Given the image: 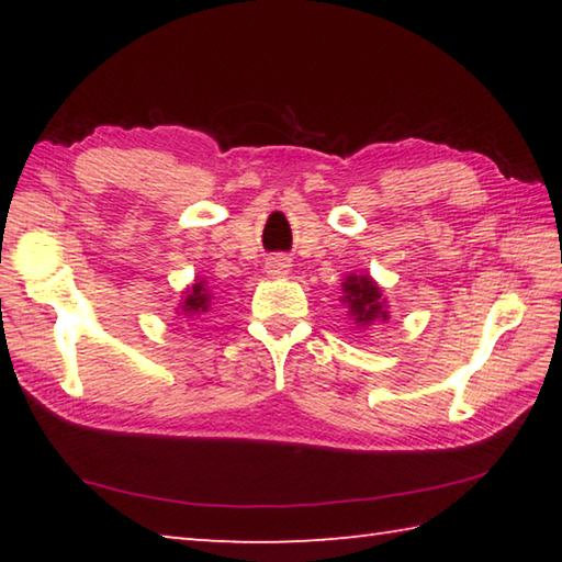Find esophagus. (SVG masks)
Listing matches in <instances>:
<instances>
[{"label": "esophagus", "instance_id": "esophagus-1", "mask_svg": "<svg viewBox=\"0 0 562 562\" xmlns=\"http://www.w3.org/2000/svg\"><path fill=\"white\" fill-rule=\"evenodd\" d=\"M290 260L282 258V255H272V258L265 260V272L272 274V278H282V274L290 272Z\"/></svg>", "mask_w": 562, "mask_h": 562}]
</instances>
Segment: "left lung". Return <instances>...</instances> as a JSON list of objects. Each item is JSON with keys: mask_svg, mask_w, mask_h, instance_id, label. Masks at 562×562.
I'll return each mask as SVG.
<instances>
[{"mask_svg": "<svg viewBox=\"0 0 562 562\" xmlns=\"http://www.w3.org/2000/svg\"><path fill=\"white\" fill-rule=\"evenodd\" d=\"M341 290H345L341 302L347 304L351 319H355L359 327H369L374 325V322L389 319L382 288H379L369 274H349V278L341 282Z\"/></svg>", "mask_w": 562, "mask_h": 562, "instance_id": "1", "label": "left lung"}]
</instances>
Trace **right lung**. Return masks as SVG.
I'll use <instances>...</instances> for the list:
<instances>
[{"label":"right lung","instance_id":"add662e5","mask_svg":"<svg viewBox=\"0 0 562 562\" xmlns=\"http://www.w3.org/2000/svg\"><path fill=\"white\" fill-rule=\"evenodd\" d=\"M180 307H183V315H188V317L203 315V312H207V307H211V292L205 290L203 280L186 290V300L180 302Z\"/></svg>","mask_w":562,"mask_h":562}]
</instances>
